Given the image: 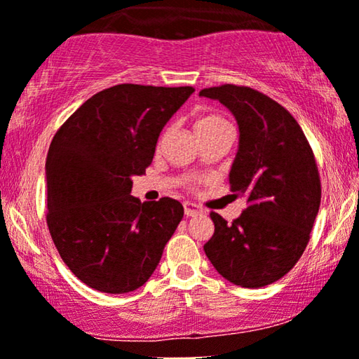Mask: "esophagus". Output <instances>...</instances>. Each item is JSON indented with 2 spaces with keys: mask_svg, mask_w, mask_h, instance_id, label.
I'll return each instance as SVG.
<instances>
[{
  "mask_svg": "<svg viewBox=\"0 0 359 359\" xmlns=\"http://www.w3.org/2000/svg\"><path fill=\"white\" fill-rule=\"evenodd\" d=\"M184 213L187 215V217H197V215L203 213L202 208H198L195 203H190V202H185L184 203Z\"/></svg>",
  "mask_w": 359,
  "mask_h": 359,
  "instance_id": "esophagus-1",
  "label": "esophagus"
}]
</instances>
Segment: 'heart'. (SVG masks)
<instances>
[{"label":"heart","instance_id":"heart-1","mask_svg":"<svg viewBox=\"0 0 359 359\" xmlns=\"http://www.w3.org/2000/svg\"><path fill=\"white\" fill-rule=\"evenodd\" d=\"M195 131H197L198 137H202V136L217 135V133H224L231 130H229V124L223 116H219L217 113H207V114H202V116L197 119V123H195Z\"/></svg>","mask_w":359,"mask_h":359}]
</instances>
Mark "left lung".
I'll use <instances>...</instances> for the list:
<instances>
[{
  "label": "left lung",
  "mask_w": 359,
  "mask_h": 359,
  "mask_svg": "<svg viewBox=\"0 0 359 359\" xmlns=\"http://www.w3.org/2000/svg\"><path fill=\"white\" fill-rule=\"evenodd\" d=\"M235 116L238 152L228 180L246 200L240 218H210L215 233L205 255L218 274L248 289L276 283L295 266L310 240L322 198L318 169L307 137L284 107L250 87L203 88Z\"/></svg>",
  "instance_id": "8db88e82"
}]
</instances>
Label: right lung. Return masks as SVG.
Wrapping results in <instances>:
<instances>
[{
    "mask_svg": "<svg viewBox=\"0 0 359 359\" xmlns=\"http://www.w3.org/2000/svg\"><path fill=\"white\" fill-rule=\"evenodd\" d=\"M192 87L123 83L88 98L55 133L46 161L47 226L88 287L126 294L146 283L184 217L182 203L131 195L162 128Z\"/></svg>",
    "mask_w": 359,
    "mask_h": 359,
    "instance_id": "1",
    "label": "right lung"
}]
</instances>
